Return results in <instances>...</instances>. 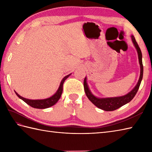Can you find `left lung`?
Listing matches in <instances>:
<instances>
[{
    "label": "left lung",
    "mask_w": 152,
    "mask_h": 152,
    "mask_svg": "<svg viewBox=\"0 0 152 152\" xmlns=\"http://www.w3.org/2000/svg\"><path fill=\"white\" fill-rule=\"evenodd\" d=\"M132 42L134 44V46L136 48L138 53V61H139L140 67V77L138 79V83L135 86L134 88L129 92L127 94L120 96H115V97H107V98H99L93 94L91 91H90L88 83H87V78L86 77L83 81V86H84V91L86 94L88 96L89 100L91 101L93 104L95 105L96 107L100 109H102L104 111H114L115 110L121 107L122 106L129 102L132 99L134 98L135 95L139 88L142 80L143 77V64H142V55L141 50L139 46L136 42V40L133 35H131Z\"/></svg>",
    "instance_id": "1"
}]
</instances>
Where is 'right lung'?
I'll list each match as a JSON object with an SVG mask.
<instances>
[{
    "label": "right lung",
    "mask_w": 152,
    "mask_h": 152,
    "mask_svg": "<svg viewBox=\"0 0 152 152\" xmlns=\"http://www.w3.org/2000/svg\"><path fill=\"white\" fill-rule=\"evenodd\" d=\"M70 75H71V74L64 77L63 80H61L59 88H58L56 93L49 98L44 99L32 100V99H28L23 97V96L19 95L17 92L15 91V93L19 99L23 100V101L25 102H26L27 104L31 106V107L34 108H38V109H45V108H50L51 106L56 104L57 102V101H59V99L61 98V95H62V93H63V83L64 81L69 78Z\"/></svg>",
    "instance_id": "obj_1"
}]
</instances>
